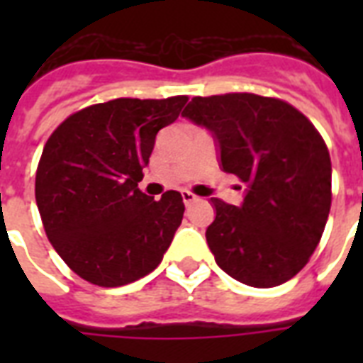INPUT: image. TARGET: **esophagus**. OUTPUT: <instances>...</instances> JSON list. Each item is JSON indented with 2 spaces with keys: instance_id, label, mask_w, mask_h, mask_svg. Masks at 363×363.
<instances>
[{
  "instance_id": "34e87169",
  "label": "esophagus",
  "mask_w": 363,
  "mask_h": 363,
  "mask_svg": "<svg viewBox=\"0 0 363 363\" xmlns=\"http://www.w3.org/2000/svg\"><path fill=\"white\" fill-rule=\"evenodd\" d=\"M181 194H182V201H184V205H186V207H190V205L198 201V196H196V194L188 192V190H182Z\"/></svg>"
}]
</instances>
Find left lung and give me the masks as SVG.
I'll return each mask as SVG.
<instances>
[{
	"mask_svg": "<svg viewBox=\"0 0 363 363\" xmlns=\"http://www.w3.org/2000/svg\"><path fill=\"white\" fill-rule=\"evenodd\" d=\"M182 116L213 133L220 165L245 184L239 207L211 198L205 238L222 271L254 288L298 275L320 241L332 205L324 139L296 107L256 94L192 98Z\"/></svg>",
	"mask_w": 363,
	"mask_h": 363,
	"instance_id": "8db88e82",
	"label": "left lung"
}]
</instances>
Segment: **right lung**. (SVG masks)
I'll return each instance as SVG.
<instances>
[{"mask_svg": "<svg viewBox=\"0 0 363 363\" xmlns=\"http://www.w3.org/2000/svg\"><path fill=\"white\" fill-rule=\"evenodd\" d=\"M188 101L118 98L79 111L48 137L35 201L48 241L84 281L115 288L158 267L184 215L182 196L143 194L156 133Z\"/></svg>", "mask_w": 363, "mask_h": 363, "instance_id": "right-lung-1", "label": "right lung"}]
</instances>
